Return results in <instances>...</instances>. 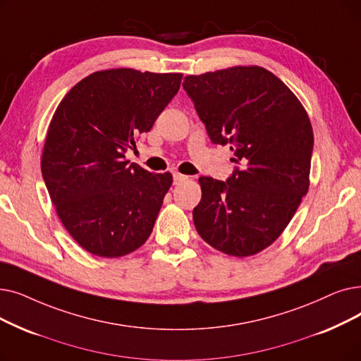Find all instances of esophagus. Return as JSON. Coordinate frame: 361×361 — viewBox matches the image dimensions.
Here are the masks:
<instances>
[{
    "instance_id": "obj_1",
    "label": "esophagus",
    "mask_w": 361,
    "mask_h": 361,
    "mask_svg": "<svg viewBox=\"0 0 361 361\" xmlns=\"http://www.w3.org/2000/svg\"><path fill=\"white\" fill-rule=\"evenodd\" d=\"M185 180H187V177L183 176V174H178V172H176V174H174V184H181Z\"/></svg>"
}]
</instances>
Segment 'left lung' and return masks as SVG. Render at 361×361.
I'll list each match as a JSON object with an SVG mask.
<instances>
[{"label":"left lung","mask_w":361,"mask_h":361,"mask_svg":"<svg viewBox=\"0 0 361 361\" xmlns=\"http://www.w3.org/2000/svg\"><path fill=\"white\" fill-rule=\"evenodd\" d=\"M183 87L211 142L228 145L240 165L227 181L199 178L195 227L227 255H255L283 233L308 192L310 118L283 81L259 66L189 75Z\"/></svg>","instance_id":"obj_1"}]
</instances>
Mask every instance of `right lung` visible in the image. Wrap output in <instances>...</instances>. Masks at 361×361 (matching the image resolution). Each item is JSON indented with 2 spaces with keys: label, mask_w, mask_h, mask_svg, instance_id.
I'll return each instance as SVG.
<instances>
[{
  "label": "right lung",
  "mask_w": 361,
  "mask_h": 361,
  "mask_svg": "<svg viewBox=\"0 0 361 361\" xmlns=\"http://www.w3.org/2000/svg\"><path fill=\"white\" fill-rule=\"evenodd\" d=\"M181 78L127 68L94 72L57 106L42 178L61 224L90 254L118 258L149 239L172 176L128 165L125 152L150 131Z\"/></svg>",
  "instance_id": "add662e5"
}]
</instances>
